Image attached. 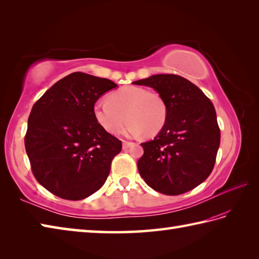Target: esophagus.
Wrapping results in <instances>:
<instances>
[{
	"mask_svg": "<svg viewBox=\"0 0 259 259\" xmlns=\"http://www.w3.org/2000/svg\"><path fill=\"white\" fill-rule=\"evenodd\" d=\"M133 145V143L132 142H127V141H123V148L124 149H126V148H128L130 146H132Z\"/></svg>",
	"mask_w": 259,
	"mask_h": 259,
	"instance_id": "obj_1",
	"label": "esophagus"
}]
</instances>
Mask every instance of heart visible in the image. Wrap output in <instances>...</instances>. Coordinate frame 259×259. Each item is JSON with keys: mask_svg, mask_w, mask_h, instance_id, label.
I'll return each mask as SVG.
<instances>
[{"mask_svg": "<svg viewBox=\"0 0 259 259\" xmlns=\"http://www.w3.org/2000/svg\"><path fill=\"white\" fill-rule=\"evenodd\" d=\"M94 118L107 133L116 134L127 120L125 133L130 136L157 135L168 115L167 104L158 92L141 86H124L113 92L106 100L93 106Z\"/></svg>", "mask_w": 259, "mask_h": 259, "instance_id": "heart-1", "label": "heart"}]
</instances>
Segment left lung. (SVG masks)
<instances>
[{
    "label": "left lung",
    "mask_w": 259,
    "mask_h": 259,
    "mask_svg": "<svg viewBox=\"0 0 259 259\" xmlns=\"http://www.w3.org/2000/svg\"><path fill=\"white\" fill-rule=\"evenodd\" d=\"M153 88L168 108L163 130L142 143L137 162L149 187L165 195H181L202 184L216 162L221 130L210 100L196 85L175 74H157L133 82Z\"/></svg>",
    "instance_id": "8db88e82"
}]
</instances>
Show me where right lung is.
I'll return each instance as SVG.
<instances>
[{
    "label": "right lung",
    "instance_id": "obj_1",
    "mask_svg": "<svg viewBox=\"0 0 259 259\" xmlns=\"http://www.w3.org/2000/svg\"><path fill=\"white\" fill-rule=\"evenodd\" d=\"M116 86L111 79L75 72L33 105L25 149L34 177L52 194L79 200L104 185L122 141L101 127L93 106Z\"/></svg>",
    "mask_w": 259,
    "mask_h": 259
}]
</instances>
